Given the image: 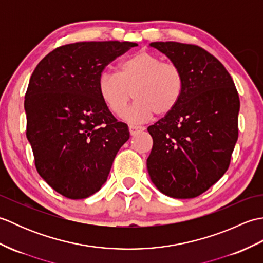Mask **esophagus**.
<instances>
[{
  "label": "esophagus",
  "mask_w": 263,
  "mask_h": 263,
  "mask_svg": "<svg viewBox=\"0 0 263 263\" xmlns=\"http://www.w3.org/2000/svg\"><path fill=\"white\" fill-rule=\"evenodd\" d=\"M144 130L143 126H135V125H130L128 126V131H130L131 136H136L138 133H140Z\"/></svg>",
  "instance_id": "34e87169"
}]
</instances>
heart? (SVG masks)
Returning a JSON list of instances; mask_svg holds the SVG:
<instances>
[{"instance_id": "obj_1", "label": "heart", "mask_w": 263, "mask_h": 263, "mask_svg": "<svg viewBox=\"0 0 263 263\" xmlns=\"http://www.w3.org/2000/svg\"><path fill=\"white\" fill-rule=\"evenodd\" d=\"M184 90L182 70L150 52H139L123 60L117 73L104 71L98 78V91L111 113L122 115L132 91L136 102L123 119L131 124L164 116L176 107Z\"/></svg>"}]
</instances>
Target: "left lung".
Listing matches in <instances>:
<instances>
[{"label":"left lung","instance_id":"left-lung-1","mask_svg":"<svg viewBox=\"0 0 263 263\" xmlns=\"http://www.w3.org/2000/svg\"><path fill=\"white\" fill-rule=\"evenodd\" d=\"M182 70L184 90L176 107L148 127L150 180L161 193L191 199L225 174L238 137L239 98L225 66L203 48L154 42Z\"/></svg>","mask_w":263,"mask_h":263}]
</instances>
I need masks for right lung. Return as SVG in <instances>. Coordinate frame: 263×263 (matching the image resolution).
<instances>
[{"instance_id": "add662e5", "label": "right lung", "mask_w": 263, "mask_h": 263, "mask_svg": "<svg viewBox=\"0 0 263 263\" xmlns=\"http://www.w3.org/2000/svg\"><path fill=\"white\" fill-rule=\"evenodd\" d=\"M132 42H80L47 54L30 77L25 96L27 139L38 174L69 199H85L107 181L130 132L110 113L98 78Z\"/></svg>"}]
</instances>
